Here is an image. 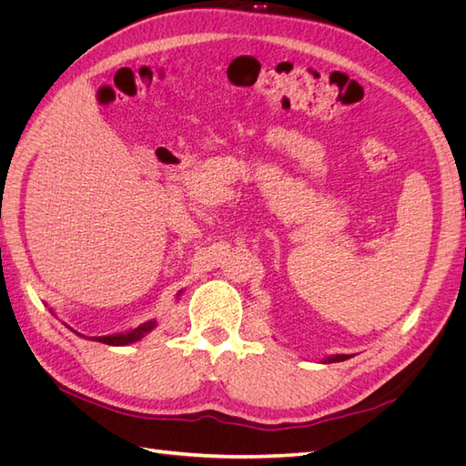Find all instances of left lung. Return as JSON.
Wrapping results in <instances>:
<instances>
[{
    "mask_svg": "<svg viewBox=\"0 0 466 466\" xmlns=\"http://www.w3.org/2000/svg\"><path fill=\"white\" fill-rule=\"evenodd\" d=\"M351 356H346V354H336V356H330V358H324L322 361L324 363H334V361H344V360H350Z\"/></svg>",
    "mask_w": 466,
    "mask_h": 466,
    "instance_id": "left-lung-1",
    "label": "left lung"
}]
</instances>
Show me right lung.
<instances>
[{"label":"right lung","mask_w":466,"mask_h":466,"mask_svg":"<svg viewBox=\"0 0 466 466\" xmlns=\"http://www.w3.org/2000/svg\"><path fill=\"white\" fill-rule=\"evenodd\" d=\"M178 295H180V291H178ZM178 295H177V298H178ZM155 327H157V320H147L144 324H139V327L134 329V330L120 332V334H108V336H93L91 340L103 342V344H108V346H128V344H134L137 340H142V338L146 334H149Z\"/></svg>","instance_id":"1"}]
</instances>
